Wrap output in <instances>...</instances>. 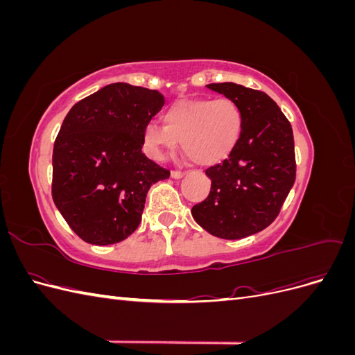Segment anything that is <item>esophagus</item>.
<instances>
[{
    "label": "esophagus",
    "instance_id": "obj_1",
    "mask_svg": "<svg viewBox=\"0 0 355 355\" xmlns=\"http://www.w3.org/2000/svg\"><path fill=\"white\" fill-rule=\"evenodd\" d=\"M185 175H187V171H180V170L171 171V178H173V179H180V178H184Z\"/></svg>",
    "mask_w": 355,
    "mask_h": 355
}]
</instances>
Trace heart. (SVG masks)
<instances>
[{
    "label": "heart",
    "instance_id": "b5f03b06",
    "mask_svg": "<svg viewBox=\"0 0 355 355\" xmlns=\"http://www.w3.org/2000/svg\"><path fill=\"white\" fill-rule=\"evenodd\" d=\"M163 123H148L144 127V146L149 155L161 159L180 141L192 161L210 166L227 158L237 146L243 114L228 98L182 99L168 106Z\"/></svg>",
    "mask_w": 355,
    "mask_h": 355
}]
</instances>
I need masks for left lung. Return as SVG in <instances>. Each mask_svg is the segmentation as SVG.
I'll return each instance as SVG.
<instances>
[{
  "mask_svg": "<svg viewBox=\"0 0 355 355\" xmlns=\"http://www.w3.org/2000/svg\"><path fill=\"white\" fill-rule=\"evenodd\" d=\"M207 87L239 105L243 128L228 158L206 170L210 194L191 213L214 237L239 240L265 230L280 213L296 179L293 130L266 93L234 83Z\"/></svg>",
  "mask_w": 355,
  "mask_h": 355,
  "instance_id": "obj_1",
  "label": "left lung"
}]
</instances>
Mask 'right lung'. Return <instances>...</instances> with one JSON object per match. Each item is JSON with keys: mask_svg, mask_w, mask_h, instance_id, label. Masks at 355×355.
Masks as SVG:
<instances>
[{"mask_svg": "<svg viewBox=\"0 0 355 355\" xmlns=\"http://www.w3.org/2000/svg\"><path fill=\"white\" fill-rule=\"evenodd\" d=\"M163 105L157 90L114 83L75 103L63 120L51 196L85 243L125 240L142 220L149 188L170 176L142 153L144 127Z\"/></svg>", "mask_w": 355, "mask_h": 355, "instance_id": "1", "label": "right lung"}]
</instances>
